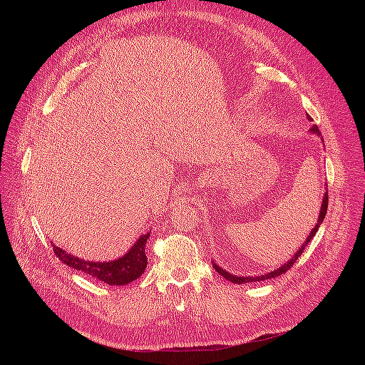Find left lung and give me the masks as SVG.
<instances>
[{"mask_svg": "<svg viewBox=\"0 0 365 365\" xmlns=\"http://www.w3.org/2000/svg\"><path fill=\"white\" fill-rule=\"evenodd\" d=\"M307 118L309 120H312L309 115H307ZM310 131L312 133H315V134H318L319 135V130H318V127L317 125H314L310 128ZM327 210H328V192H325V195H324V200H322V206H321V212H319V218H318V222H317V225H315V228L310 231V234H309V237L306 238V241L300 245V248H299V251H296V254L289 259V262L286 263V264H283L282 267H279L277 270H274V272H270V273H267V274H263V276H257V277H238V276H234V274H231V273H228V272H225L224 269H221L220 266H217V263H214V269L222 276V277H225L227 280H230V282H232V283H235V284H242V283H248V282H262V280H267V279H273V277H277V276H280V274H283V273H286L289 269H292V266L296 263V259L300 257V254L303 252V250H304V247L312 241V238L315 237V234L318 232V230H319V227H321V224L324 222V218H325V215H327ZM214 262V259H212Z\"/></svg>", "mask_w": 365, "mask_h": 365, "instance_id": "left-lung-1", "label": "left lung"}]
</instances>
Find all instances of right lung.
<instances>
[{"instance_id": "obj_1", "label": "right lung", "mask_w": 365, "mask_h": 365, "mask_svg": "<svg viewBox=\"0 0 365 365\" xmlns=\"http://www.w3.org/2000/svg\"><path fill=\"white\" fill-rule=\"evenodd\" d=\"M150 234L141 235L137 242L131 247V250L115 262H88L78 257L68 254L65 250L53 245V251L56 257L66 266L79 270L96 280H101L111 286H124L134 280H137L147 267V257H145V242Z\"/></svg>"}]
</instances>
